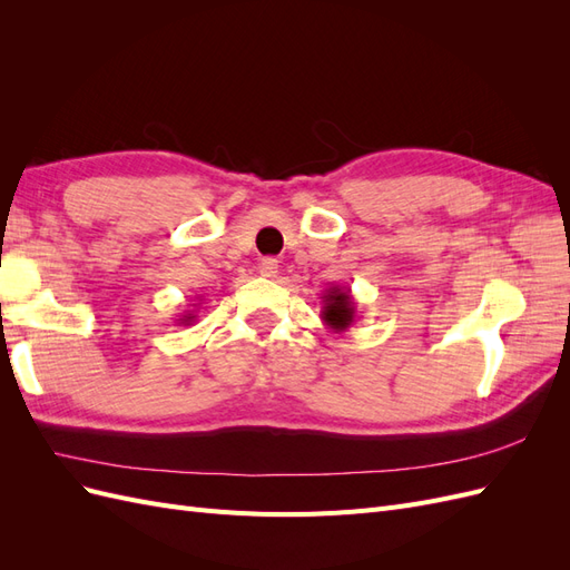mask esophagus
Wrapping results in <instances>:
<instances>
[{
	"instance_id": "esophagus-1",
	"label": "esophagus",
	"mask_w": 570,
	"mask_h": 570,
	"mask_svg": "<svg viewBox=\"0 0 570 570\" xmlns=\"http://www.w3.org/2000/svg\"><path fill=\"white\" fill-rule=\"evenodd\" d=\"M258 271H262V275H266V278H275V275H278V258H273V256L264 258Z\"/></svg>"
}]
</instances>
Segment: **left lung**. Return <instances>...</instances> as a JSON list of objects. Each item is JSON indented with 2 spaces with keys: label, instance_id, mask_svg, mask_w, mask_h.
Returning <instances> with one entry per match:
<instances>
[{
  "label": "left lung",
  "instance_id": "obj_1",
  "mask_svg": "<svg viewBox=\"0 0 570 570\" xmlns=\"http://www.w3.org/2000/svg\"><path fill=\"white\" fill-rule=\"evenodd\" d=\"M323 308H321V321L331 327L333 333H344L347 327L356 321V304L350 287H327L323 292Z\"/></svg>",
  "mask_w": 570,
  "mask_h": 570
}]
</instances>
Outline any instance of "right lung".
<instances>
[{"mask_svg":"<svg viewBox=\"0 0 570 570\" xmlns=\"http://www.w3.org/2000/svg\"><path fill=\"white\" fill-rule=\"evenodd\" d=\"M195 321H197V312H185V314L178 318L180 325H193Z\"/></svg>","mask_w":570,"mask_h":570,"instance_id":"obj_1","label":"right lung"}]
</instances>
